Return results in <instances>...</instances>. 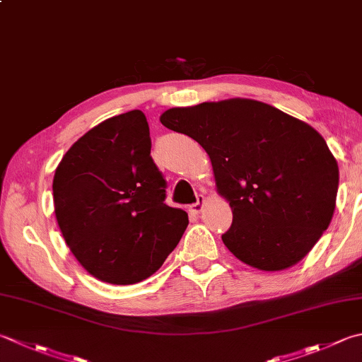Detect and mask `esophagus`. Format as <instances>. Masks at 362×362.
Here are the masks:
<instances>
[{"instance_id": "34e87169", "label": "esophagus", "mask_w": 362, "mask_h": 362, "mask_svg": "<svg viewBox=\"0 0 362 362\" xmlns=\"http://www.w3.org/2000/svg\"><path fill=\"white\" fill-rule=\"evenodd\" d=\"M204 204H205V197L201 194V196H197V201L194 204L189 205L188 210L191 211V214H194V215L201 214L202 209H204Z\"/></svg>"}]
</instances>
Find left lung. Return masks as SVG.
Returning a JSON list of instances; mask_svg holds the SVG:
<instances>
[{"mask_svg": "<svg viewBox=\"0 0 362 362\" xmlns=\"http://www.w3.org/2000/svg\"><path fill=\"white\" fill-rule=\"evenodd\" d=\"M160 122L209 153L218 193L233 215L223 243L243 264L286 270L328 229L339 168L309 124L251 98L171 108Z\"/></svg>", "mask_w": 362, "mask_h": 362, "instance_id": "1", "label": "left lung"}]
</instances>
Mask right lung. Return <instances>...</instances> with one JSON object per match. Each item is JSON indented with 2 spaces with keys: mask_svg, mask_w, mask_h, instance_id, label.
I'll use <instances>...</instances> for the list:
<instances>
[{
  "mask_svg": "<svg viewBox=\"0 0 362 362\" xmlns=\"http://www.w3.org/2000/svg\"><path fill=\"white\" fill-rule=\"evenodd\" d=\"M143 111L103 120L76 141L53 179L54 215L76 260L108 284H136L174 251L188 226L165 204Z\"/></svg>",
  "mask_w": 362,
  "mask_h": 362,
  "instance_id": "1",
  "label": "right lung"
}]
</instances>
